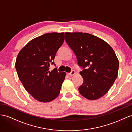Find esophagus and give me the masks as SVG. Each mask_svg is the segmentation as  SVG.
I'll use <instances>...</instances> for the list:
<instances>
[{"mask_svg":"<svg viewBox=\"0 0 132 132\" xmlns=\"http://www.w3.org/2000/svg\"><path fill=\"white\" fill-rule=\"evenodd\" d=\"M75 73H76L75 71V70H72L71 72L70 73H69L68 74H69V75H70V76H73V75H75Z\"/></svg>","mask_w":132,"mask_h":132,"instance_id":"esophagus-1","label":"esophagus"}]
</instances>
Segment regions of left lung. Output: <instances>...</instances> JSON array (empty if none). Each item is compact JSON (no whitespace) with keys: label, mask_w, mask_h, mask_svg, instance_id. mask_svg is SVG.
<instances>
[{"label":"left lung","mask_w":132,"mask_h":132,"mask_svg":"<svg viewBox=\"0 0 132 132\" xmlns=\"http://www.w3.org/2000/svg\"><path fill=\"white\" fill-rule=\"evenodd\" d=\"M65 39L84 69L80 72L84 81L79 93L89 100L100 98L118 76L119 64L114 51L102 39L87 33L66 32Z\"/></svg>","instance_id":"1"}]
</instances>
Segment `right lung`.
<instances>
[{
    "instance_id": "1",
    "label": "right lung",
    "mask_w": 132,
    "mask_h": 132,
    "mask_svg": "<svg viewBox=\"0 0 132 132\" xmlns=\"http://www.w3.org/2000/svg\"><path fill=\"white\" fill-rule=\"evenodd\" d=\"M65 40V33H46L29 41L20 51L15 69L23 86L36 100L47 103L59 96L66 72L49 71Z\"/></svg>"
}]
</instances>
